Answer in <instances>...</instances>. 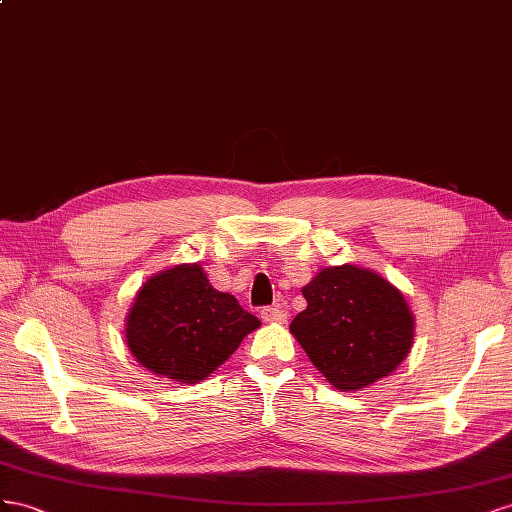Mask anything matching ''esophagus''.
Wrapping results in <instances>:
<instances>
[{"mask_svg":"<svg viewBox=\"0 0 512 512\" xmlns=\"http://www.w3.org/2000/svg\"><path fill=\"white\" fill-rule=\"evenodd\" d=\"M261 319H264V321H272V324H283V321H287L285 306H281V304L264 306V309H261Z\"/></svg>","mask_w":512,"mask_h":512,"instance_id":"34e87169","label":"esophagus"}]
</instances>
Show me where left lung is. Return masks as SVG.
I'll return each mask as SVG.
<instances>
[{"label":"left lung","mask_w":512,"mask_h":512,"mask_svg":"<svg viewBox=\"0 0 512 512\" xmlns=\"http://www.w3.org/2000/svg\"><path fill=\"white\" fill-rule=\"evenodd\" d=\"M302 296L306 309L289 330L337 390L371 386L410 354L414 315L401 291L373 270L324 268Z\"/></svg>","instance_id":"1"}]
</instances>
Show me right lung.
Listing matches in <instances>:
<instances>
[{
    "instance_id": "right-lung-1",
    "label": "right lung",
    "mask_w": 512,
    "mask_h": 512,
    "mask_svg": "<svg viewBox=\"0 0 512 512\" xmlns=\"http://www.w3.org/2000/svg\"><path fill=\"white\" fill-rule=\"evenodd\" d=\"M259 326L236 298L210 285L199 264H182L139 289L126 317V345L148 371L197 384Z\"/></svg>"
}]
</instances>
